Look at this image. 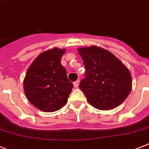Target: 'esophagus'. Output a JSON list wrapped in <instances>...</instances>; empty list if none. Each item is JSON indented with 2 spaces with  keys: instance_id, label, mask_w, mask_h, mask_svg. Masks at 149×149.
Masks as SVG:
<instances>
[{
  "instance_id": "obj_1",
  "label": "esophagus",
  "mask_w": 149,
  "mask_h": 149,
  "mask_svg": "<svg viewBox=\"0 0 149 149\" xmlns=\"http://www.w3.org/2000/svg\"><path fill=\"white\" fill-rule=\"evenodd\" d=\"M79 79H77L76 82H74V83H73V85H74L75 88H77L79 86Z\"/></svg>"
}]
</instances>
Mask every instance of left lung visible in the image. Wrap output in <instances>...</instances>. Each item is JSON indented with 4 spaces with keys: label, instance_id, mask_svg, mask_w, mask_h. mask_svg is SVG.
Listing matches in <instances>:
<instances>
[{
    "label": "left lung",
    "instance_id": "left-lung-1",
    "mask_svg": "<svg viewBox=\"0 0 149 149\" xmlns=\"http://www.w3.org/2000/svg\"><path fill=\"white\" fill-rule=\"evenodd\" d=\"M85 66L79 89L89 104L100 110L116 108L129 95L132 77L126 66L112 53L92 46L78 49Z\"/></svg>",
    "mask_w": 149,
    "mask_h": 149
}]
</instances>
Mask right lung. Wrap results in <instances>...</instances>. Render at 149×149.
Listing matches in <instances>:
<instances>
[{"mask_svg":"<svg viewBox=\"0 0 149 149\" xmlns=\"http://www.w3.org/2000/svg\"><path fill=\"white\" fill-rule=\"evenodd\" d=\"M66 49L54 48L40 54L26 72L24 89L32 105L41 111L55 112L67 102L73 85L61 65Z\"/></svg>","mask_w":149,"mask_h":149,"instance_id":"add662e5","label":"right lung"}]
</instances>
